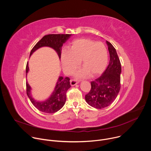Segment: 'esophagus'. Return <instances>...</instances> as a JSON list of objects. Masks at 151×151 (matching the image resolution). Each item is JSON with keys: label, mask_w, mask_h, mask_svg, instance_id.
<instances>
[{"label": "esophagus", "mask_w": 151, "mask_h": 151, "mask_svg": "<svg viewBox=\"0 0 151 151\" xmlns=\"http://www.w3.org/2000/svg\"><path fill=\"white\" fill-rule=\"evenodd\" d=\"M78 82V81H76V80H75V79H71L70 80V85H72V86H74V85H75L76 84H77Z\"/></svg>", "instance_id": "34e87169"}]
</instances>
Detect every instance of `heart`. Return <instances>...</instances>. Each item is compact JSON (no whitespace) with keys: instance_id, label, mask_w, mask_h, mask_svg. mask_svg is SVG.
Returning <instances> with one entry per match:
<instances>
[{"instance_id":"b5f03b06","label":"heart","mask_w":151,"mask_h":151,"mask_svg":"<svg viewBox=\"0 0 151 151\" xmlns=\"http://www.w3.org/2000/svg\"><path fill=\"white\" fill-rule=\"evenodd\" d=\"M61 58L63 70L67 74H72L82 60L83 68L77 72L78 78H84L89 74L91 76L100 75L106 69L108 62L105 45L89 39L74 40L69 50L62 52Z\"/></svg>"}]
</instances>
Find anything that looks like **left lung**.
I'll use <instances>...</instances> for the list:
<instances>
[{"label":"left lung","mask_w":151,"mask_h":151,"mask_svg":"<svg viewBox=\"0 0 151 151\" xmlns=\"http://www.w3.org/2000/svg\"><path fill=\"white\" fill-rule=\"evenodd\" d=\"M110 55L109 65L103 74L91 82V88L85 95V100L96 109L109 106L116 98L121 88V66L114 47L106 41Z\"/></svg>","instance_id":"8db88e82"}]
</instances>
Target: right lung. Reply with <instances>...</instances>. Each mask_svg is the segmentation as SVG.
<instances>
[{"label": "right lung", "mask_w": 151, "mask_h": 151, "mask_svg": "<svg viewBox=\"0 0 151 151\" xmlns=\"http://www.w3.org/2000/svg\"><path fill=\"white\" fill-rule=\"evenodd\" d=\"M70 36L71 35L69 34H50L45 35L32 48L30 56L40 47H49L53 48L57 52L60 58L63 44ZM29 70L27 62L26 69V75ZM70 87V78L69 77L63 78L60 76L53 93L51 96L44 101H36L32 97L30 92L31 88L27 82H26V93L30 100L36 109L45 113L53 114L59 111L65 104L66 100V92Z\"/></svg>", "instance_id": "obj_1"}]
</instances>
